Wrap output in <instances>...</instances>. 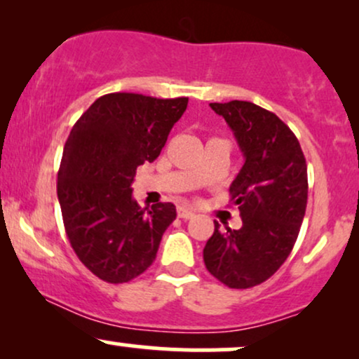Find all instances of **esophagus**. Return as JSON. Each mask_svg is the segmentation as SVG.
Masks as SVG:
<instances>
[{
  "mask_svg": "<svg viewBox=\"0 0 359 359\" xmlns=\"http://www.w3.org/2000/svg\"><path fill=\"white\" fill-rule=\"evenodd\" d=\"M177 216L182 217V219H191V217L196 216V212H194L192 209L185 208V205H179V208H177Z\"/></svg>",
  "mask_w": 359,
  "mask_h": 359,
  "instance_id": "esophagus-1",
  "label": "esophagus"
}]
</instances>
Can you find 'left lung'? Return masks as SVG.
I'll return each mask as SVG.
<instances>
[{
	"label": "left lung",
	"instance_id": "obj_1",
	"mask_svg": "<svg viewBox=\"0 0 359 359\" xmlns=\"http://www.w3.org/2000/svg\"><path fill=\"white\" fill-rule=\"evenodd\" d=\"M236 137L245 165L229 192L243 226L219 229L204 246L209 273L229 288L259 285L283 265L307 208V163L297 137L277 114L248 101L211 102Z\"/></svg>",
	"mask_w": 359,
	"mask_h": 359
}]
</instances>
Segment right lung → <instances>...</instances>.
Instances as JSON below:
<instances>
[{
    "instance_id": "1",
    "label": "right lung",
    "mask_w": 359,
    "mask_h": 359,
    "mask_svg": "<svg viewBox=\"0 0 359 359\" xmlns=\"http://www.w3.org/2000/svg\"><path fill=\"white\" fill-rule=\"evenodd\" d=\"M189 97L101 96L77 119L57 175L62 219L76 255L96 277L125 283L154 263L175 205L142 209L131 197L137 168L154 162Z\"/></svg>"
}]
</instances>
